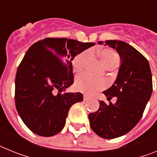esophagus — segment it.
<instances>
[{
	"instance_id": "1",
	"label": "esophagus",
	"mask_w": 157,
	"mask_h": 157,
	"mask_svg": "<svg viewBox=\"0 0 157 157\" xmlns=\"http://www.w3.org/2000/svg\"><path fill=\"white\" fill-rule=\"evenodd\" d=\"M90 99V96L86 95V94H84V95H83V100H84V101H86Z\"/></svg>"
}]
</instances>
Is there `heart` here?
<instances>
[{
    "instance_id": "1",
    "label": "heart",
    "mask_w": 157,
    "mask_h": 157,
    "mask_svg": "<svg viewBox=\"0 0 157 157\" xmlns=\"http://www.w3.org/2000/svg\"><path fill=\"white\" fill-rule=\"evenodd\" d=\"M99 55L101 62L106 67L111 65L119 63L120 61V56L111 49H103L100 52ZM89 56H90L89 51H84L77 55L72 61L73 70L75 72L82 71ZM105 87H106V82L105 80L92 77L90 75H80L76 78L75 88L78 91L86 94L92 95L105 89Z\"/></svg>"
}]
</instances>
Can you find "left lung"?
<instances>
[{
    "instance_id": "1",
    "label": "left lung",
    "mask_w": 157,
    "mask_h": 157,
    "mask_svg": "<svg viewBox=\"0 0 157 157\" xmlns=\"http://www.w3.org/2000/svg\"><path fill=\"white\" fill-rule=\"evenodd\" d=\"M103 45V41H98ZM118 52L120 66L113 85L103 94L110 101L116 97L115 104L99 101L97 112L89 114L90 125L95 134L105 139L124 135L135 127L143 115L152 92V73L149 61L136 48L117 40L105 41Z\"/></svg>"
}]
</instances>
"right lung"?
Returning a JSON list of instances; mask_svg holds the SVG:
<instances>
[{"instance_id":"obj_1","label":"right lung","mask_w":157,"mask_h":157,"mask_svg":"<svg viewBox=\"0 0 157 157\" xmlns=\"http://www.w3.org/2000/svg\"><path fill=\"white\" fill-rule=\"evenodd\" d=\"M94 45L48 37L29 48L16 72L15 100L19 116L32 132L50 137L63 130L71 107L83 101L79 92L62 93L74 82L71 61Z\"/></svg>"}]
</instances>
